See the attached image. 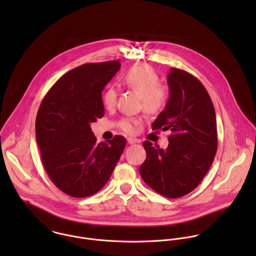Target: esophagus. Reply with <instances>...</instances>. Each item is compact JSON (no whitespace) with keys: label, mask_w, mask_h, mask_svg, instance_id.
Listing matches in <instances>:
<instances>
[{"label":"esophagus","mask_w":256,"mask_h":256,"mask_svg":"<svg viewBox=\"0 0 256 256\" xmlns=\"http://www.w3.org/2000/svg\"><path fill=\"white\" fill-rule=\"evenodd\" d=\"M127 142L129 145H133V144H136V143H139V140L134 138V137H128L127 138Z\"/></svg>","instance_id":"esophagus-1"}]
</instances>
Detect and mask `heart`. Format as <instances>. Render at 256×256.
<instances>
[{
  "instance_id": "obj_1",
  "label": "heart",
  "mask_w": 256,
  "mask_h": 256,
  "mask_svg": "<svg viewBox=\"0 0 256 256\" xmlns=\"http://www.w3.org/2000/svg\"><path fill=\"white\" fill-rule=\"evenodd\" d=\"M127 88L136 92L142 98L143 108L148 113L154 114L162 110L166 104L168 92L166 88L160 86L158 74L146 64L136 65L131 68L123 78ZM117 92L114 88H108L102 94L104 106L111 110L116 104ZM140 121L126 118L121 121V128L127 133H134Z\"/></svg>"
}]
</instances>
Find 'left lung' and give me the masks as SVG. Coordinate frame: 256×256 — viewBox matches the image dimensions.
Returning <instances> with one entry per match:
<instances>
[{
	"mask_svg": "<svg viewBox=\"0 0 256 256\" xmlns=\"http://www.w3.org/2000/svg\"><path fill=\"white\" fill-rule=\"evenodd\" d=\"M170 98L152 124V130H170L166 148L143 146V180L168 198H180L194 190L208 172L217 152V121L211 98L191 74L172 68L168 74Z\"/></svg>",
	"mask_w": 256,
	"mask_h": 256,
	"instance_id": "obj_1",
	"label": "left lung"
}]
</instances>
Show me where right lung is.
<instances>
[{
	"instance_id": "obj_1",
	"label": "right lung",
	"mask_w": 256,
	"mask_h": 256,
	"mask_svg": "<svg viewBox=\"0 0 256 256\" xmlns=\"http://www.w3.org/2000/svg\"><path fill=\"white\" fill-rule=\"evenodd\" d=\"M119 61L88 63L61 76L37 112L36 141L43 166L64 193L84 198L110 180L126 145L116 135L96 143L90 123L104 115L102 92L120 69Z\"/></svg>"
}]
</instances>
